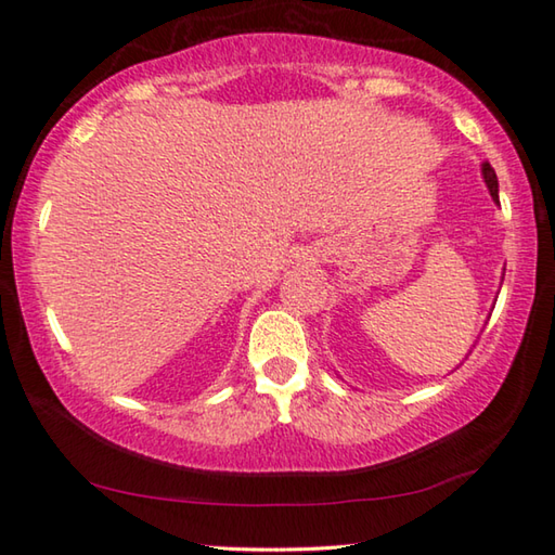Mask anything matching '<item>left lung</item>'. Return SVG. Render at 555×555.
<instances>
[{
  "instance_id": "left-lung-1",
  "label": "left lung",
  "mask_w": 555,
  "mask_h": 555,
  "mask_svg": "<svg viewBox=\"0 0 555 555\" xmlns=\"http://www.w3.org/2000/svg\"><path fill=\"white\" fill-rule=\"evenodd\" d=\"M481 173H483V181L489 185V193L493 201H499V181H496V173H493V168L489 164L481 166Z\"/></svg>"
}]
</instances>
